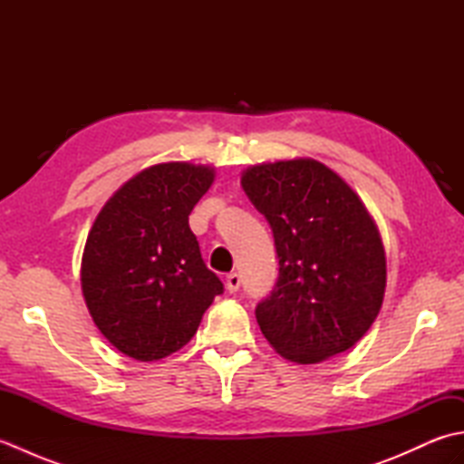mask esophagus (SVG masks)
<instances>
[{"label":"esophagus","mask_w":464,"mask_h":464,"mask_svg":"<svg viewBox=\"0 0 464 464\" xmlns=\"http://www.w3.org/2000/svg\"><path fill=\"white\" fill-rule=\"evenodd\" d=\"M239 287H241V277L237 273H229L225 277V289L229 291V293H237L239 291Z\"/></svg>","instance_id":"34e87169"}]
</instances>
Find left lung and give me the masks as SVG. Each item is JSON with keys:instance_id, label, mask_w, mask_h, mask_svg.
<instances>
[{"instance_id": "obj_1", "label": "left lung", "mask_w": 464, "mask_h": 464, "mask_svg": "<svg viewBox=\"0 0 464 464\" xmlns=\"http://www.w3.org/2000/svg\"><path fill=\"white\" fill-rule=\"evenodd\" d=\"M269 221L279 279L255 317L281 357L313 364L351 349L381 311L387 261L359 195L314 160L261 163L241 175Z\"/></svg>"}]
</instances>
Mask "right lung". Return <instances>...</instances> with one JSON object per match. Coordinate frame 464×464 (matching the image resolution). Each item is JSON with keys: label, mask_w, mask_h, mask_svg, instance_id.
<instances>
[{"label": "right lung", "mask_w": 464, "mask_h": 464, "mask_svg": "<svg viewBox=\"0 0 464 464\" xmlns=\"http://www.w3.org/2000/svg\"><path fill=\"white\" fill-rule=\"evenodd\" d=\"M213 179L207 165L147 167L95 217L82 259L83 297L97 329L127 357L160 361L185 347L223 293L189 229Z\"/></svg>", "instance_id": "right-lung-1"}]
</instances>
